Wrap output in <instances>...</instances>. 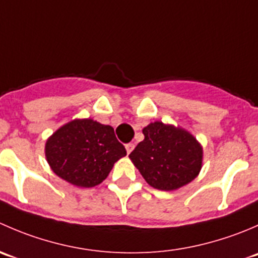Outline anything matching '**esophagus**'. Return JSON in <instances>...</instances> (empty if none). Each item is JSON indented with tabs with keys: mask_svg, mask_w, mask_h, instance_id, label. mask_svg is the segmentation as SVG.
<instances>
[{
	"mask_svg": "<svg viewBox=\"0 0 258 258\" xmlns=\"http://www.w3.org/2000/svg\"><path fill=\"white\" fill-rule=\"evenodd\" d=\"M134 148H135V145L134 144H128V145H126V151H127V153H131L132 151H134Z\"/></svg>",
	"mask_w": 258,
	"mask_h": 258,
	"instance_id": "34e87169",
	"label": "esophagus"
}]
</instances>
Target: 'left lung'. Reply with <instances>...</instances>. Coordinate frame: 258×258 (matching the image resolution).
Masks as SVG:
<instances>
[{
	"label": "left lung",
	"instance_id": "1",
	"mask_svg": "<svg viewBox=\"0 0 258 258\" xmlns=\"http://www.w3.org/2000/svg\"><path fill=\"white\" fill-rule=\"evenodd\" d=\"M142 134L145 140L128 157L151 187L175 191L199 176L204 147L191 132L155 121L148 123Z\"/></svg>",
	"mask_w": 258,
	"mask_h": 258
}]
</instances>
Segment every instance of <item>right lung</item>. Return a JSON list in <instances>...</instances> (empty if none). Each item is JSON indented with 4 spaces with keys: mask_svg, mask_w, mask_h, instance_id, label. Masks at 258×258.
<instances>
[{
    "mask_svg": "<svg viewBox=\"0 0 258 258\" xmlns=\"http://www.w3.org/2000/svg\"><path fill=\"white\" fill-rule=\"evenodd\" d=\"M51 170L77 187H95L126 156L113 128L92 118H75L57 128L45 145Z\"/></svg>",
    "mask_w": 258,
    "mask_h": 258,
    "instance_id": "right-lung-1",
    "label": "right lung"
}]
</instances>
